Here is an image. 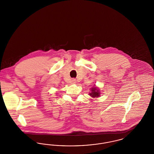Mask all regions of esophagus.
<instances>
[{
	"instance_id": "esophagus-1",
	"label": "esophagus",
	"mask_w": 154,
	"mask_h": 154,
	"mask_svg": "<svg viewBox=\"0 0 154 154\" xmlns=\"http://www.w3.org/2000/svg\"><path fill=\"white\" fill-rule=\"evenodd\" d=\"M72 83H73V84H75V83H76V80L74 79H72Z\"/></svg>"
}]
</instances>
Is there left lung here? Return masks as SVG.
I'll list each match as a JSON object with an SVG mask.
<instances>
[{"label":"left lung","mask_w":154,"mask_h":154,"mask_svg":"<svg viewBox=\"0 0 154 154\" xmlns=\"http://www.w3.org/2000/svg\"><path fill=\"white\" fill-rule=\"evenodd\" d=\"M89 95L93 98L99 97L100 96V91L95 85H94V86L91 88V92H89Z\"/></svg>","instance_id":"left-lung-1"}]
</instances>
